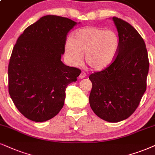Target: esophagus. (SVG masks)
<instances>
[{"mask_svg": "<svg viewBox=\"0 0 155 155\" xmlns=\"http://www.w3.org/2000/svg\"><path fill=\"white\" fill-rule=\"evenodd\" d=\"M86 73L85 72H84V71H82L81 74H80V75H79V79H84V78H85L86 77Z\"/></svg>", "mask_w": 155, "mask_h": 155, "instance_id": "esophagus-1", "label": "esophagus"}]
</instances>
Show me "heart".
<instances>
[{
	"label": "heart",
	"instance_id": "heart-1",
	"mask_svg": "<svg viewBox=\"0 0 155 155\" xmlns=\"http://www.w3.org/2000/svg\"><path fill=\"white\" fill-rule=\"evenodd\" d=\"M119 45L115 32L98 27L80 28L72 34L65 44V54L72 65H79L83 60L92 69L101 71L112 63Z\"/></svg>",
	"mask_w": 155,
	"mask_h": 155
}]
</instances>
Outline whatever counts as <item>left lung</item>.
Here are the masks:
<instances>
[{"mask_svg":"<svg viewBox=\"0 0 155 155\" xmlns=\"http://www.w3.org/2000/svg\"><path fill=\"white\" fill-rule=\"evenodd\" d=\"M112 19L119 34V48L108 67L89 76V104L101 119L118 122L130 117L140 104L150 63L145 43L136 29L122 19Z\"/></svg>","mask_w":155,"mask_h":155,"instance_id":"1","label":"left lung"}]
</instances>
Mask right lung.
Segmentation results:
<instances>
[{"instance_id":"add662e5","label":"right lung","mask_w":155,"mask_h":155,"mask_svg":"<svg viewBox=\"0 0 155 155\" xmlns=\"http://www.w3.org/2000/svg\"><path fill=\"white\" fill-rule=\"evenodd\" d=\"M76 25L67 18L45 15L25 28L13 47L8 92L30 120L42 122L56 116L64 104L66 87L81 74L61 61L68 31Z\"/></svg>"}]
</instances>
